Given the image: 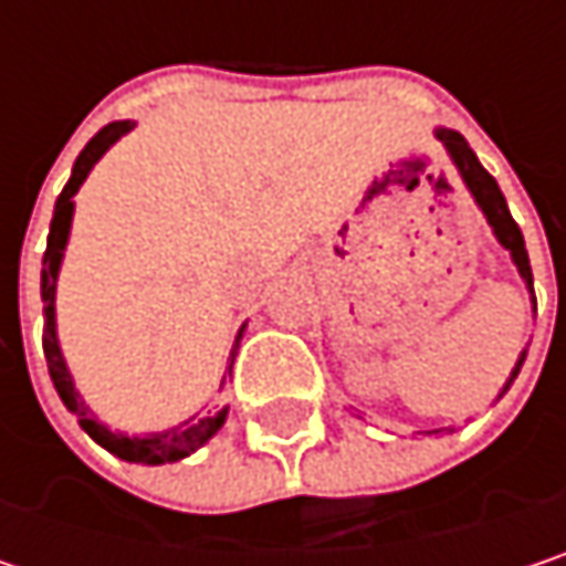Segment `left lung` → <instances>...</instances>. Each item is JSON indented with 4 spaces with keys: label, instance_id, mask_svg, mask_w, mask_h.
I'll return each instance as SVG.
<instances>
[{
    "label": "left lung",
    "instance_id": "1",
    "mask_svg": "<svg viewBox=\"0 0 566 566\" xmlns=\"http://www.w3.org/2000/svg\"><path fill=\"white\" fill-rule=\"evenodd\" d=\"M439 140H442V144H446V150L452 154V160H455V167H459L462 176H465V182H469V189H472L475 202L482 206V212H485L489 226L495 229L499 242H502V245L511 252V259H514V265H517L521 279L527 282L531 294H534V279H531V262H527L524 235H521L517 222L511 219L509 202H505V196H502L499 182L492 179V172L485 170V167L475 160V154H472V147L465 144V137H462V134H455V130H439ZM521 364H524V354H521V360H517V367H514V374H511V377H517Z\"/></svg>",
    "mask_w": 566,
    "mask_h": 566
}]
</instances>
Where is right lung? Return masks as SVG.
I'll use <instances>...</instances> for the list:
<instances>
[{
  "label": "right lung",
  "instance_id": "obj_1",
  "mask_svg": "<svg viewBox=\"0 0 566 566\" xmlns=\"http://www.w3.org/2000/svg\"><path fill=\"white\" fill-rule=\"evenodd\" d=\"M134 124L130 120H117V124H107L104 130H97L91 137V144L81 150V157L74 160V170L67 186L61 189L55 202V216H52V232H49V249H45V259H42V301H45V331H42V350H45V360H49V374H52V384H55L61 402L77 416L81 429L97 442L104 446L107 452H114L117 459H127V462H147V465H164V462H176V459H186L189 452H196L202 442H209L219 426L226 422V409L219 412H209L202 419H186L179 426H172L167 432H150L144 439H130V436H120V432H111L107 426H101L91 409L84 406V399L74 394V384H71V374L61 360V350H57L55 337V282H57V265H61V252H64V242H67V229H71V212H74V202L71 196L77 192V186L87 179L91 167L104 157V150L120 140ZM239 344V340H235ZM235 360V354H232ZM229 377H232V364H229ZM226 384V380H222Z\"/></svg>",
  "mask_w": 566,
  "mask_h": 566
}]
</instances>
